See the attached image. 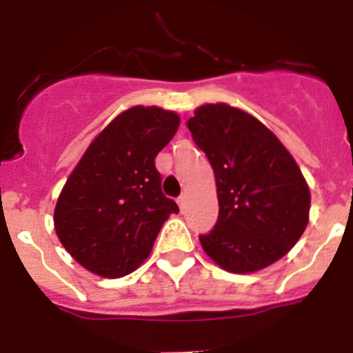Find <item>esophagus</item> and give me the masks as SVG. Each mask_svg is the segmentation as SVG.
<instances>
[{"label": "esophagus", "instance_id": "34e87169", "mask_svg": "<svg viewBox=\"0 0 353 353\" xmlns=\"http://www.w3.org/2000/svg\"><path fill=\"white\" fill-rule=\"evenodd\" d=\"M185 199H187V196H185V194L179 196V199H176V203H179L180 210H183V207H185Z\"/></svg>", "mask_w": 353, "mask_h": 353}]
</instances>
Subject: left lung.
<instances>
[{
    "label": "left lung",
    "mask_w": 353,
    "mask_h": 353,
    "mask_svg": "<svg viewBox=\"0 0 353 353\" xmlns=\"http://www.w3.org/2000/svg\"><path fill=\"white\" fill-rule=\"evenodd\" d=\"M215 174L219 219L201 248L232 274L276 263L310 223L311 192L301 168L258 118L224 102L196 108L187 121Z\"/></svg>",
    "instance_id": "1"
}]
</instances>
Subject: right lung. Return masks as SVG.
Returning <instances> with one entry per match:
<instances>
[{"instance_id": "add662e5", "label": "right lung", "mask_w": 353, "mask_h": 353, "mask_svg": "<svg viewBox=\"0 0 353 353\" xmlns=\"http://www.w3.org/2000/svg\"><path fill=\"white\" fill-rule=\"evenodd\" d=\"M179 125L174 111L132 105L90 143L54 207L56 235L81 267L117 279L148 258L162 224L179 212L155 170Z\"/></svg>"}]
</instances>
